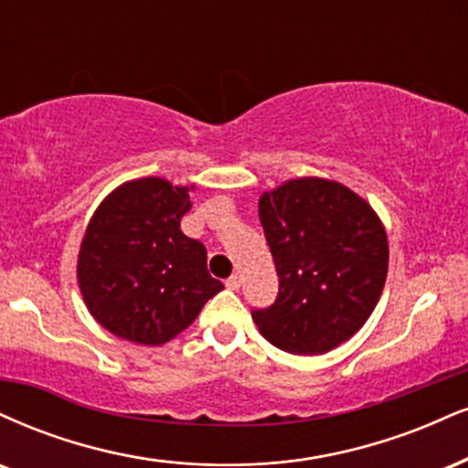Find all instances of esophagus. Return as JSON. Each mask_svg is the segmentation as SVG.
<instances>
[{
	"label": "esophagus",
	"instance_id": "1",
	"mask_svg": "<svg viewBox=\"0 0 468 468\" xmlns=\"http://www.w3.org/2000/svg\"><path fill=\"white\" fill-rule=\"evenodd\" d=\"M239 285H241V281H239V277H238V274H233V277H230V279H227V288L229 290H239Z\"/></svg>",
	"mask_w": 468,
	"mask_h": 468
}]
</instances>
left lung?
I'll return each mask as SVG.
<instances>
[{"mask_svg": "<svg viewBox=\"0 0 468 468\" xmlns=\"http://www.w3.org/2000/svg\"><path fill=\"white\" fill-rule=\"evenodd\" d=\"M279 274L274 305L252 312L270 345L323 356L362 329L388 277V235L373 207L337 180L292 178L259 196Z\"/></svg>", "mask_w": 468, "mask_h": 468, "instance_id": "1", "label": "left lung"}]
</instances>
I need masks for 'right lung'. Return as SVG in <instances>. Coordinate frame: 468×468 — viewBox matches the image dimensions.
Segmentation results:
<instances>
[{
  "instance_id": "obj_1",
  "label": "right lung",
  "mask_w": 468,
  "mask_h": 468,
  "mask_svg": "<svg viewBox=\"0 0 468 468\" xmlns=\"http://www.w3.org/2000/svg\"><path fill=\"white\" fill-rule=\"evenodd\" d=\"M194 189L134 178L93 211L78 252V288L95 323L112 335L165 345L224 290L207 270L205 246L180 230Z\"/></svg>"
}]
</instances>
